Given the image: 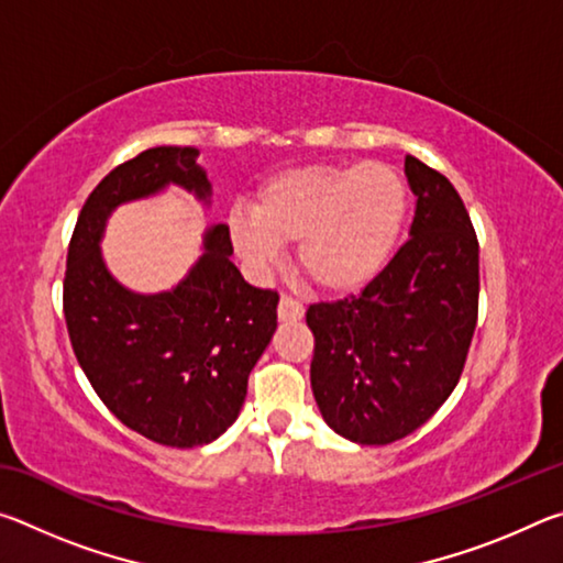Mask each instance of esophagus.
Segmentation results:
<instances>
[{
    "instance_id": "esophagus-1",
    "label": "esophagus",
    "mask_w": 563,
    "mask_h": 563,
    "mask_svg": "<svg viewBox=\"0 0 563 563\" xmlns=\"http://www.w3.org/2000/svg\"><path fill=\"white\" fill-rule=\"evenodd\" d=\"M302 316H305L302 302L290 298V295H283L278 302V318L283 322H295V320H302Z\"/></svg>"
}]
</instances>
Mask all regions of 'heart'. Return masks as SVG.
Wrapping results in <instances>:
<instances>
[{"label": "heart", "mask_w": 563, "mask_h": 563, "mask_svg": "<svg viewBox=\"0 0 563 563\" xmlns=\"http://www.w3.org/2000/svg\"><path fill=\"white\" fill-rule=\"evenodd\" d=\"M409 213V190L395 166L288 168L265 180L253 216L231 218V238L255 271L278 263L280 245L298 243L302 273L328 292L373 283L393 258Z\"/></svg>", "instance_id": "b5f03b06"}]
</instances>
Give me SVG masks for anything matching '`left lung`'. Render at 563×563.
Instances as JSON below:
<instances>
[{
	"label": "left lung",
	"instance_id": "left-lung-1",
	"mask_svg": "<svg viewBox=\"0 0 563 563\" xmlns=\"http://www.w3.org/2000/svg\"><path fill=\"white\" fill-rule=\"evenodd\" d=\"M409 241L360 295L305 312L310 385L322 419L357 444L422 427L462 377L479 312V243L456 188L415 156Z\"/></svg>",
	"mask_w": 563,
	"mask_h": 563
}]
</instances>
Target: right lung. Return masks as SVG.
Segmentation results:
<instances>
[{"label": "right lung", "instance_id": "add662e5", "mask_svg": "<svg viewBox=\"0 0 563 563\" xmlns=\"http://www.w3.org/2000/svg\"><path fill=\"white\" fill-rule=\"evenodd\" d=\"M190 146H156L103 176L76 221L64 275L74 355L101 402L146 440L201 446L235 422L247 375L278 328V292L253 288L231 263L228 225L174 290L141 295L107 271L99 241L111 211L168 184L208 201L211 184Z\"/></svg>", "mask_w": 563, "mask_h": 563}]
</instances>
